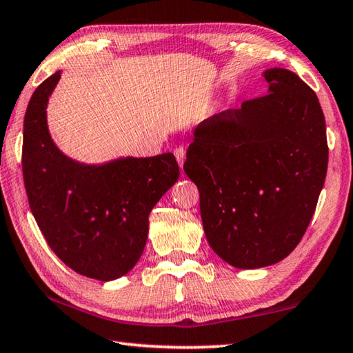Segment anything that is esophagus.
<instances>
[{"instance_id": "obj_1", "label": "esophagus", "mask_w": 353, "mask_h": 353, "mask_svg": "<svg viewBox=\"0 0 353 353\" xmlns=\"http://www.w3.org/2000/svg\"><path fill=\"white\" fill-rule=\"evenodd\" d=\"M173 154H175V158L178 161V164H180V167H183L184 159H186V148H184V147H176L175 150H173Z\"/></svg>"}]
</instances>
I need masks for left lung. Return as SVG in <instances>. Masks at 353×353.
Wrapping results in <instances>:
<instances>
[{
	"instance_id": "obj_1",
	"label": "left lung",
	"mask_w": 353,
	"mask_h": 353,
	"mask_svg": "<svg viewBox=\"0 0 353 353\" xmlns=\"http://www.w3.org/2000/svg\"><path fill=\"white\" fill-rule=\"evenodd\" d=\"M263 76L268 94L203 121L183 165L199 188L209 245L240 270L281 262L298 246L329 163L314 91L283 68Z\"/></svg>"
}]
</instances>
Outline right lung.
<instances>
[{"mask_svg":"<svg viewBox=\"0 0 353 353\" xmlns=\"http://www.w3.org/2000/svg\"><path fill=\"white\" fill-rule=\"evenodd\" d=\"M60 71L30 97L23 130V178L30 211L55 256L102 282L127 274L144 251L148 214L176 183L172 153L121 158L102 165L61 153L48 130L46 107Z\"/></svg>","mask_w":353,"mask_h":353,"instance_id":"obj_1","label":"right lung"}]
</instances>
